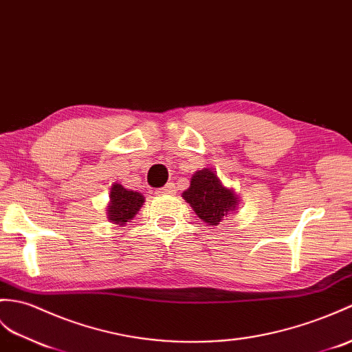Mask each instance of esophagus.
<instances>
[{"label":"esophagus","mask_w":352,"mask_h":352,"mask_svg":"<svg viewBox=\"0 0 352 352\" xmlns=\"http://www.w3.org/2000/svg\"><path fill=\"white\" fill-rule=\"evenodd\" d=\"M177 192V187L174 183H168L165 187H162L156 193L157 195H174Z\"/></svg>","instance_id":"esophagus-1"}]
</instances>
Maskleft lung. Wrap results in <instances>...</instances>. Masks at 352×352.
Returning <instances> with one entry per match:
<instances>
[{
  "label": "left lung",
  "instance_id": "left-lung-1",
  "mask_svg": "<svg viewBox=\"0 0 352 352\" xmlns=\"http://www.w3.org/2000/svg\"><path fill=\"white\" fill-rule=\"evenodd\" d=\"M183 199L193 208L204 223L217 226L239 207L240 198L232 187H226L211 168L196 170Z\"/></svg>",
  "mask_w": 352,
  "mask_h": 352
}]
</instances>
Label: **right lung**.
Returning <instances> with one entry per match:
<instances>
[{
  "instance_id": "1",
  "label": "right lung",
  "mask_w": 352,
  "mask_h": 352,
  "mask_svg": "<svg viewBox=\"0 0 352 352\" xmlns=\"http://www.w3.org/2000/svg\"><path fill=\"white\" fill-rule=\"evenodd\" d=\"M144 202L145 198L142 193L126 189L121 184L113 183L111 186L109 204L106 206V216H108L109 222L122 228L138 214Z\"/></svg>"
}]
</instances>
